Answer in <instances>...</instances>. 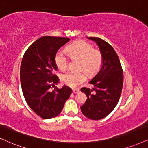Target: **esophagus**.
Wrapping results in <instances>:
<instances>
[{
  "instance_id": "34e87169",
  "label": "esophagus",
  "mask_w": 148,
  "mask_h": 148,
  "mask_svg": "<svg viewBox=\"0 0 148 148\" xmlns=\"http://www.w3.org/2000/svg\"><path fill=\"white\" fill-rule=\"evenodd\" d=\"M78 91H79V90H78V89H73L72 93H78Z\"/></svg>"
}]
</instances>
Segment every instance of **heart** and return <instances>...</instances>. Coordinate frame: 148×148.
<instances>
[{"instance_id":"heart-1","label":"heart","mask_w":148,"mask_h":148,"mask_svg":"<svg viewBox=\"0 0 148 148\" xmlns=\"http://www.w3.org/2000/svg\"><path fill=\"white\" fill-rule=\"evenodd\" d=\"M68 55L74 59H79L78 69H83L89 76L94 75L102 65V53L98 50L93 49V46L85 41H78L67 48ZM57 67L61 71H65L68 66V58L63 50H59L55 57ZM83 70L68 72L61 76V81L65 85L76 88L87 79V74Z\"/></svg>"}]
</instances>
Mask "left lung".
<instances>
[{"instance_id":"8db88e82","label":"left lung","mask_w":148,"mask_h":148,"mask_svg":"<svg viewBox=\"0 0 148 148\" xmlns=\"http://www.w3.org/2000/svg\"><path fill=\"white\" fill-rule=\"evenodd\" d=\"M87 39L98 45L103 61L100 70L89 81L93 85L92 89H80L87 97L80 109L87 118L98 120L111 113L117 105L122 90L124 75L118 56L111 45L98 37Z\"/></svg>"}]
</instances>
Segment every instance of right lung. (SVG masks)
I'll return each mask as SVG.
<instances>
[{"instance_id": "add662e5", "label": "right lung", "mask_w": 148, "mask_h": 148, "mask_svg": "<svg viewBox=\"0 0 148 148\" xmlns=\"http://www.w3.org/2000/svg\"><path fill=\"white\" fill-rule=\"evenodd\" d=\"M69 41L67 37H42L29 46L22 58L20 72L22 93L30 108L43 119L59 115L72 92L66 85L61 89L55 87L59 80L55 74V55ZM51 87L55 89L51 91Z\"/></svg>"}]
</instances>
